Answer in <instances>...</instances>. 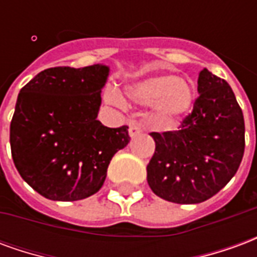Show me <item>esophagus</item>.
Listing matches in <instances>:
<instances>
[{
	"label": "esophagus",
	"instance_id": "esophagus-1",
	"mask_svg": "<svg viewBox=\"0 0 257 257\" xmlns=\"http://www.w3.org/2000/svg\"><path fill=\"white\" fill-rule=\"evenodd\" d=\"M142 132V126L136 121H131L129 123V136L131 138H135L136 135H139Z\"/></svg>",
	"mask_w": 257,
	"mask_h": 257
}]
</instances>
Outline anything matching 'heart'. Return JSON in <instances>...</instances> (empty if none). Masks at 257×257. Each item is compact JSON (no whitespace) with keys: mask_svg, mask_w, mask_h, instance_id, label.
<instances>
[{"mask_svg":"<svg viewBox=\"0 0 257 257\" xmlns=\"http://www.w3.org/2000/svg\"><path fill=\"white\" fill-rule=\"evenodd\" d=\"M126 95L140 104H154L158 117L165 122H175L186 115L193 104V89L186 81L175 75H156L126 85ZM114 104H122L115 90L107 93Z\"/></svg>","mask_w":257,"mask_h":257,"instance_id":"heart-1","label":"heart"}]
</instances>
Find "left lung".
I'll return each mask as SVG.
<instances>
[{
    "label": "left lung",
    "instance_id": "left-lung-1",
    "mask_svg": "<svg viewBox=\"0 0 257 257\" xmlns=\"http://www.w3.org/2000/svg\"><path fill=\"white\" fill-rule=\"evenodd\" d=\"M199 96L178 131L151 132L156 151L147 165L153 193L175 204H199L237 173L245 150V122L231 86L204 68Z\"/></svg>",
    "mask_w": 257,
    "mask_h": 257
}]
</instances>
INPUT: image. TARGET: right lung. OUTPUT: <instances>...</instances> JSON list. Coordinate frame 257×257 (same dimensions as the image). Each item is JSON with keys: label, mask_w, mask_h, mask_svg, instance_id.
<instances>
[{"label": "right lung", "mask_w": 257, "mask_h": 257, "mask_svg": "<svg viewBox=\"0 0 257 257\" xmlns=\"http://www.w3.org/2000/svg\"><path fill=\"white\" fill-rule=\"evenodd\" d=\"M108 67H52L37 74L18 96L9 142L26 183L53 201L97 193L112 156L129 143L128 126L96 119Z\"/></svg>", "instance_id": "1"}]
</instances>
